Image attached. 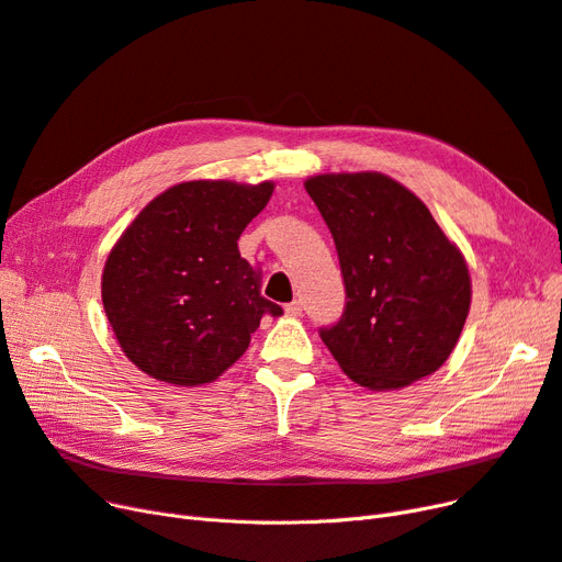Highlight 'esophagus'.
Segmentation results:
<instances>
[{"instance_id": "obj_1", "label": "esophagus", "mask_w": 562, "mask_h": 562, "mask_svg": "<svg viewBox=\"0 0 562 562\" xmlns=\"http://www.w3.org/2000/svg\"><path fill=\"white\" fill-rule=\"evenodd\" d=\"M284 313H286L289 317H299V315L303 313V303H301V301H292V303H286V305H284Z\"/></svg>"}]
</instances>
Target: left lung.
I'll use <instances>...</instances> for the list:
<instances>
[{
  "label": "left lung",
  "instance_id": "8db88e82",
  "mask_svg": "<svg viewBox=\"0 0 562 562\" xmlns=\"http://www.w3.org/2000/svg\"><path fill=\"white\" fill-rule=\"evenodd\" d=\"M307 194L334 236L345 310L319 338L345 375L372 391L438 370L470 310L463 255L428 207L382 173L315 176Z\"/></svg>",
  "mask_w": 562,
  "mask_h": 562
}]
</instances>
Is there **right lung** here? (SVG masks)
Segmentation results:
<instances>
[{"label":"right lung","mask_w":562,"mask_h":562,"mask_svg":"<svg viewBox=\"0 0 562 562\" xmlns=\"http://www.w3.org/2000/svg\"><path fill=\"white\" fill-rule=\"evenodd\" d=\"M270 194V182H180L145 205L111 249L103 310L124 355L150 378L213 382L243 357L266 310L282 313L261 299L259 273L238 252Z\"/></svg>","instance_id":"right-lung-1"}]
</instances>
